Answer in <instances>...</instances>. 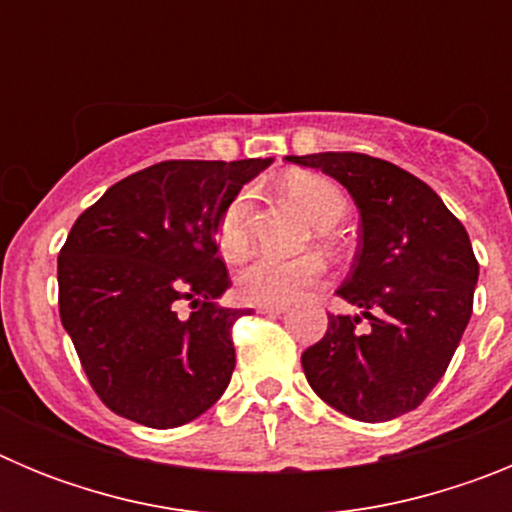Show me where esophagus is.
I'll return each mask as SVG.
<instances>
[{
	"mask_svg": "<svg viewBox=\"0 0 512 512\" xmlns=\"http://www.w3.org/2000/svg\"><path fill=\"white\" fill-rule=\"evenodd\" d=\"M256 312H261V315H282V312H287V305H259Z\"/></svg>",
	"mask_w": 512,
	"mask_h": 512,
	"instance_id": "34e87169",
	"label": "esophagus"
}]
</instances>
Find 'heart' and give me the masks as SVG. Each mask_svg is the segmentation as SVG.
<instances>
[{"label": "heart", "instance_id": "b5f03b06", "mask_svg": "<svg viewBox=\"0 0 512 512\" xmlns=\"http://www.w3.org/2000/svg\"><path fill=\"white\" fill-rule=\"evenodd\" d=\"M287 192L318 228L328 230L346 217V197L338 184L325 176H292ZM248 212H251V194L243 189L225 205L223 215H220L217 243L228 256H235L246 248ZM323 277L325 259L320 253L310 251L300 253V256H282V253L259 251L243 261L235 274V287H238V295L253 305H287V302L297 300L305 289L315 287Z\"/></svg>", "mask_w": 512, "mask_h": 512}]
</instances>
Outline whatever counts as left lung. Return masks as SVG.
I'll list each match as a JSON object with an SVG mask.
<instances>
[{
    "label": "left lung",
    "mask_w": 512,
    "mask_h": 512,
    "mask_svg": "<svg viewBox=\"0 0 512 512\" xmlns=\"http://www.w3.org/2000/svg\"><path fill=\"white\" fill-rule=\"evenodd\" d=\"M287 161L333 176L359 207V246L338 297L361 312L328 315L325 336L302 354L307 382L348 418H400L441 382L472 318L479 264L467 230L428 184L390 161L366 153Z\"/></svg>",
    "instance_id": "left-lung-1"
}]
</instances>
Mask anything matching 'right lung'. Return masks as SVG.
<instances>
[{
	"label": "right lung",
	"instance_id": "right-lung-1",
	"mask_svg": "<svg viewBox=\"0 0 512 512\" xmlns=\"http://www.w3.org/2000/svg\"><path fill=\"white\" fill-rule=\"evenodd\" d=\"M271 158L164 161L117 182L79 215L58 253V310L99 400L148 428H176L220 400L235 369L217 307L225 205ZM195 312L178 318L175 305Z\"/></svg>",
	"mask_w": 512,
	"mask_h": 512
}]
</instances>
